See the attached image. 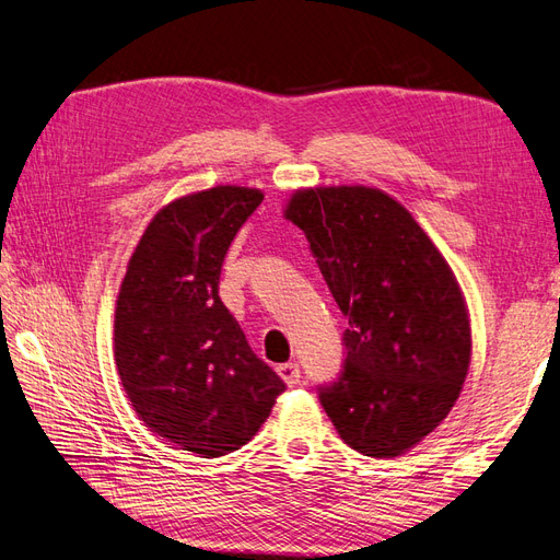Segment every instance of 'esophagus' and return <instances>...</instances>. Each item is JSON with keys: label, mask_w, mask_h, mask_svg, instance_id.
<instances>
[{"label": "esophagus", "mask_w": 560, "mask_h": 560, "mask_svg": "<svg viewBox=\"0 0 560 560\" xmlns=\"http://www.w3.org/2000/svg\"><path fill=\"white\" fill-rule=\"evenodd\" d=\"M278 376L287 383V385H296L299 378H301V369L296 362H287V364H280L278 366Z\"/></svg>", "instance_id": "obj_1"}]
</instances>
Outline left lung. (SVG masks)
I'll return each instance as SVG.
<instances>
[{
    "label": "left lung",
    "mask_w": 560,
    "mask_h": 560,
    "mask_svg": "<svg viewBox=\"0 0 560 560\" xmlns=\"http://www.w3.org/2000/svg\"><path fill=\"white\" fill-rule=\"evenodd\" d=\"M282 214L348 315L343 376L319 389L336 432L371 457L411 451L451 413L469 371V311L453 268L374 186H306Z\"/></svg>",
    "instance_id": "1"
}]
</instances>
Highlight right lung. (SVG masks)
Returning a JSON list of instances; mask_svg holds the SVG:
<instances>
[{"mask_svg":"<svg viewBox=\"0 0 560 560\" xmlns=\"http://www.w3.org/2000/svg\"><path fill=\"white\" fill-rule=\"evenodd\" d=\"M264 191L219 184L163 206L135 245L114 311V360L144 425L219 457L259 432L284 383L219 299L233 235Z\"/></svg>","mask_w":560,"mask_h":560,"instance_id":"add662e5","label":"right lung"}]
</instances>
